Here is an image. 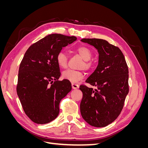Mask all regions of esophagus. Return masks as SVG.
<instances>
[{
    "label": "esophagus",
    "instance_id": "esophagus-1",
    "mask_svg": "<svg viewBox=\"0 0 148 148\" xmlns=\"http://www.w3.org/2000/svg\"><path fill=\"white\" fill-rule=\"evenodd\" d=\"M71 86H72V88L73 89H78L79 88V85L76 83H71Z\"/></svg>",
    "mask_w": 148,
    "mask_h": 148
}]
</instances>
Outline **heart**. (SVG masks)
<instances>
[{
    "label": "heart",
    "instance_id": "obj_1",
    "mask_svg": "<svg viewBox=\"0 0 148 148\" xmlns=\"http://www.w3.org/2000/svg\"><path fill=\"white\" fill-rule=\"evenodd\" d=\"M75 51L84 60L82 65L83 68L87 70H91L93 66L92 62L90 60L92 53L90 49L86 46H79L75 49ZM56 62L59 67L62 69H66L68 65V57L64 51H60L57 54ZM63 79L68 80L72 83H77L81 80L83 77V73L81 71L69 69L64 71L62 74Z\"/></svg>",
    "mask_w": 148,
    "mask_h": 148
}]
</instances>
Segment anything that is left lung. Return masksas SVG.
Returning <instances> with one entry per match:
<instances>
[{"mask_svg": "<svg viewBox=\"0 0 148 148\" xmlns=\"http://www.w3.org/2000/svg\"><path fill=\"white\" fill-rule=\"evenodd\" d=\"M99 53L98 65L86 82L96 86L95 90L80 85L83 98L80 112L91 126L104 127L112 123L122 111L129 91L128 68L120 49L106 40L82 39Z\"/></svg>", "mask_w": 148, "mask_h": 148, "instance_id": "obj_1", "label": "left lung"}]
</instances>
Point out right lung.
<instances>
[{
    "label": "right lung",
    "instance_id": "right-lung-1",
    "mask_svg": "<svg viewBox=\"0 0 148 148\" xmlns=\"http://www.w3.org/2000/svg\"><path fill=\"white\" fill-rule=\"evenodd\" d=\"M77 40L75 36L49 34L32 44L20 65L16 92L26 115L38 124L57 118L61 100L71 90L68 80L59 81L60 68L56 56Z\"/></svg>",
    "mask_w": 148,
    "mask_h": 148
}]
</instances>
